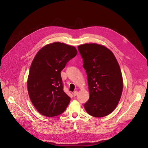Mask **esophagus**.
Listing matches in <instances>:
<instances>
[{"label": "esophagus", "mask_w": 148, "mask_h": 148, "mask_svg": "<svg viewBox=\"0 0 148 148\" xmlns=\"http://www.w3.org/2000/svg\"><path fill=\"white\" fill-rule=\"evenodd\" d=\"M77 93H78V92H77V90H75V91H74V92H73V96L74 97H75L77 95Z\"/></svg>", "instance_id": "esophagus-1"}]
</instances>
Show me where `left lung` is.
<instances>
[{
	"instance_id": "8db88e82",
	"label": "left lung",
	"mask_w": 148,
	"mask_h": 148,
	"mask_svg": "<svg viewBox=\"0 0 148 148\" xmlns=\"http://www.w3.org/2000/svg\"><path fill=\"white\" fill-rule=\"evenodd\" d=\"M86 70L89 99L84 107L94 117L110 114L118 106L123 89V80L118 62L113 53L97 44L78 47Z\"/></svg>"
}]
</instances>
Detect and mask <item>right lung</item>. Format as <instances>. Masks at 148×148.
Returning <instances> with one entry per match:
<instances>
[{"instance_id": "right-lung-1", "label": "right lung", "mask_w": 148, "mask_h": 148, "mask_svg": "<svg viewBox=\"0 0 148 148\" xmlns=\"http://www.w3.org/2000/svg\"><path fill=\"white\" fill-rule=\"evenodd\" d=\"M77 54L74 47L56 42L44 46L36 54L30 68L27 90L41 114L53 117L65 110L71 98L63 90L60 72Z\"/></svg>"}]
</instances>
